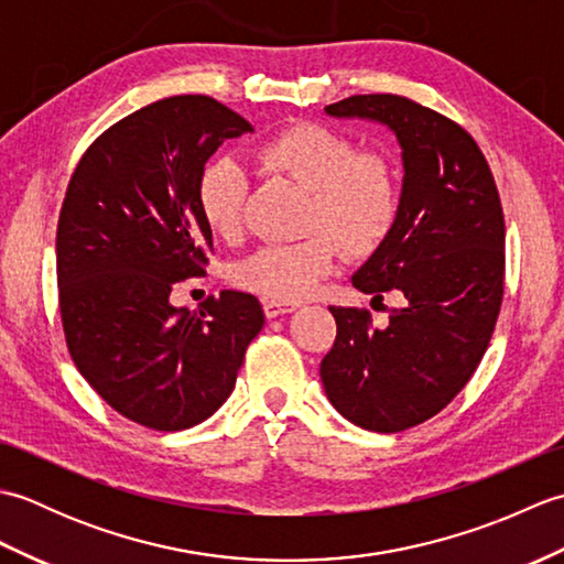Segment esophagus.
<instances>
[{"instance_id":"obj_1","label":"esophagus","mask_w":564,"mask_h":564,"mask_svg":"<svg viewBox=\"0 0 564 564\" xmlns=\"http://www.w3.org/2000/svg\"><path fill=\"white\" fill-rule=\"evenodd\" d=\"M301 307L297 303H283V301H263V315L269 319L279 317V315H291L295 310Z\"/></svg>"}]
</instances>
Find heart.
<instances>
[{
	"label": "heart",
	"mask_w": 564,
	"mask_h": 564,
	"mask_svg": "<svg viewBox=\"0 0 564 564\" xmlns=\"http://www.w3.org/2000/svg\"><path fill=\"white\" fill-rule=\"evenodd\" d=\"M254 154L263 170L307 191L303 230L313 235L293 245H263L251 251L232 269L239 289L271 301H303L334 269L339 247L349 257H368L394 230L402 208L398 172L390 160L361 152L339 130L295 123L263 140ZM196 198L215 235H239L247 176L235 160L218 158L203 166Z\"/></svg>",
	"instance_id": "obj_1"
}]
</instances>
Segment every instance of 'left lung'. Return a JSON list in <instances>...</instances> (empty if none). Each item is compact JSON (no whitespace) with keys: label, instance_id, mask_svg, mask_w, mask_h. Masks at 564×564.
<instances>
[{"label":"left lung","instance_id":"left-lung-1","mask_svg":"<svg viewBox=\"0 0 564 564\" xmlns=\"http://www.w3.org/2000/svg\"><path fill=\"white\" fill-rule=\"evenodd\" d=\"M325 113L388 126L402 148L400 218L351 283L373 301L398 291L404 305L386 329L368 310L329 307L337 339L319 364L334 410L398 434L438 414L482 361L505 295V213L482 150L451 118L398 94Z\"/></svg>","mask_w":564,"mask_h":564}]
</instances>
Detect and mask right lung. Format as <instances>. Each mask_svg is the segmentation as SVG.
Instances as JSON below:
<instances>
[{
	"label": "right lung",
	"instance_id": "right-lung-1",
	"mask_svg": "<svg viewBox=\"0 0 564 564\" xmlns=\"http://www.w3.org/2000/svg\"><path fill=\"white\" fill-rule=\"evenodd\" d=\"M242 133L245 118L210 97L154 101L94 140L67 184L55 251L69 356L104 402L154 431L218 410L263 327L249 293L223 291L194 313L170 301L213 249L198 176Z\"/></svg>",
	"mask_w": 564,
	"mask_h": 564
}]
</instances>
